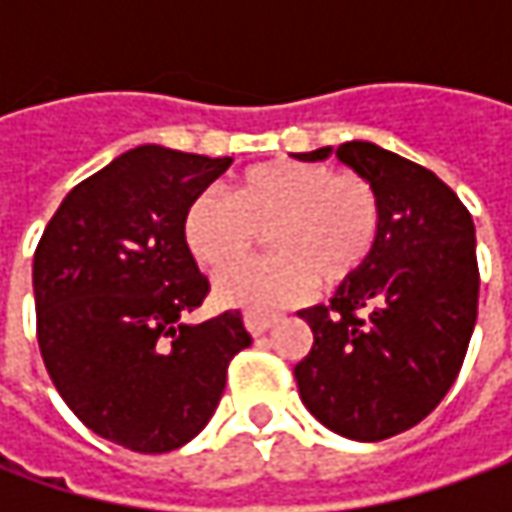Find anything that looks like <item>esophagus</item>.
<instances>
[{"instance_id": "esophagus-1", "label": "esophagus", "mask_w": 512, "mask_h": 512, "mask_svg": "<svg viewBox=\"0 0 512 512\" xmlns=\"http://www.w3.org/2000/svg\"><path fill=\"white\" fill-rule=\"evenodd\" d=\"M276 319H279L276 313H262V310H247L245 313V325L253 336H262V333H265L267 327L273 325Z\"/></svg>"}]
</instances>
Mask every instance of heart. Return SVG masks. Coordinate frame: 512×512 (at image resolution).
<instances>
[{
    "mask_svg": "<svg viewBox=\"0 0 512 512\" xmlns=\"http://www.w3.org/2000/svg\"><path fill=\"white\" fill-rule=\"evenodd\" d=\"M268 230L274 256L233 268ZM382 230L376 187L359 173H333L316 162L273 159L233 179L230 199L199 196L185 210L187 250L216 279V299L230 307L287 305L313 282L330 290L350 282L373 256Z\"/></svg>",
    "mask_w": 512,
    "mask_h": 512,
    "instance_id": "1",
    "label": "heart"
}]
</instances>
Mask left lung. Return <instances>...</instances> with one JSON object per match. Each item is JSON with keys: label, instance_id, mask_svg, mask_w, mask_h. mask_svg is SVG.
<instances>
[{"label": "left lung", "instance_id": "1", "mask_svg": "<svg viewBox=\"0 0 512 512\" xmlns=\"http://www.w3.org/2000/svg\"><path fill=\"white\" fill-rule=\"evenodd\" d=\"M376 187L382 230L367 265L330 305L299 310L313 347L293 367L305 407L353 442L419 424L453 387L479 313L476 227L433 170L373 142L296 153Z\"/></svg>", "mask_w": 512, "mask_h": 512}]
</instances>
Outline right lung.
Masks as SVG:
<instances>
[{"instance_id": "add662e5", "label": "right lung", "mask_w": 512, "mask_h": 512, "mask_svg": "<svg viewBox=\"0 0 512 512\" xmlns=\"http://www.w3.org/2000/svg\"><path fill=\"white\" fill-rule=\"evenodd\" d=\"M230 156L139 145L62 199L33 256L39 350L53 387L96 436L170 453L216 413L227 364L253 342L242 313L187 316L207 279L182 222Z\"/></svg>"}]
</instances>
